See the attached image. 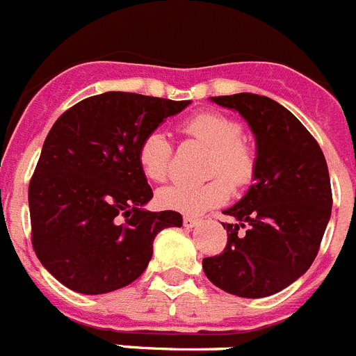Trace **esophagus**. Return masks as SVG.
Here are the masks:
<instances>
[{"label":"esophagus","instance_id":"1","mask_svg":"<svg viewBox=\"0 0 356 356\" xmlns=\"http://www.w3.org/2000/svg\"><path fill=\"white\" fill-rule=\"evenodd\" d=\"M198 223L200 220H196V218H191V216H185L184 218V225L187 227V229H193V227H196Z\"/></svg>","mask_w":356,"mask_h":356}]
</instances>
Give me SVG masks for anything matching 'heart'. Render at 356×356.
<instances>
[{
    "mask_svg": "<svg viewBox=\"0 0 356 356\" xmlns=\"http://www.w3.org/2000/svg\"><path fill=\"white\" fill-rule=\"evenodd\" d=\"M184 135L211 147L205 184H172L158 191L156 202L167 211L196 216L223 205L230 198V185L250 184L257 169L256 147L243 138L239 120L220 111H200L180 124ZM136 160L149 180L163 181L169 176L172 144L160 129L144 136L136 149Z\"/></svg>",
    "mask_w": 356,
    "mask_h": 356,
    "instance_id": "obj_1",
    "label": "heart"
}]
</instances>
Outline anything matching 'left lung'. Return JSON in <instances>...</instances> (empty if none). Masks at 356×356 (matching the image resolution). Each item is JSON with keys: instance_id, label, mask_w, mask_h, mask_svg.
<instances>
[{"instance_id": "8db88e82", "label": "left lung", "mask_w": 356, "mask_h": 356, "mask_svg": "<svg viewBox=\"0 0 356 356\" xmlns=\"http://www.w3.org/2000/svg\"><path fill=\"white\" fill-rule=\"evenodd\" d=\"M239 111L257 142L256 184L225 211L227 245L205 257L203 272L232 296L266 297L312 266L331 216V184L323 149L284 106L256 93L212 97Z\"/></svg>"}]
</instances>
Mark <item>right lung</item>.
Listing matches in <instances>:
<instances>
[{
    "label": "right lung",
    "instance_id": "1",
    "mask_svg": "<svg viewBox=\"0 0 356 356\" xmlns=\"http://www.w3.org/2000/svg\"><path fill=\"white\" fill-rule=\"evenodd\" d=\"M189 100L108 91L60 115L29 185L32 247L70 290L99 296L131 284L147 268L160 230L180 212H149L153 198L136 149Z\"/></svg>",
    "mask_w": 356,
    "mask_h": 356
}]
</instances>
